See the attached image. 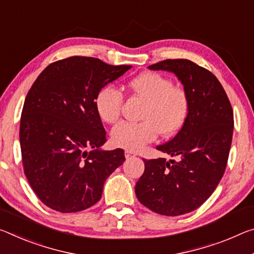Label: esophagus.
Listing matches in <instances>:
<instances>
[{"mask_svg": "<svg viewBox=\"0 0 254 254\" xmlns=\"http://www.w3.org/2000/svg\"><path fill=\"white\" fill-rule=\"evenodd\" d=\"M133 156H136L134 152H132V151H128V150H127L126 151V158H131V157H133Z\"/></svg>", "mask_w": 254, "mask_h": 254, "instance_id": "obj_1", "label": "esophagus"}]
</instances>
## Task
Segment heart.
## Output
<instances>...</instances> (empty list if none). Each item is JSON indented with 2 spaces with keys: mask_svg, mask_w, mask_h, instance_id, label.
<instances>
[{
  "mask_svg": "<svg viewBox=\"0 0 254 254\" xmlns=\"http://www.w3.org/2000/svg\"><path fill=\"white\" fill-rule=\"evenodd\" d=\"M133 94L147 102L142 122H122L112 131L115 146L138 150L154 141L158 132L171 135L178 132L188 118L190 110L188 94L180 87H174L172 80L157 72H143L128 81ZM123 106V94L113 86H105L95 98V108L106 123H115L120 119Z\"/></svg>",
  "mask_w": 254,
  "mask_h": 254,
  "instance_id": "heart-1",
  "label": "heart"
}]
</instances>
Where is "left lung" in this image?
I'll return each instance as SVG.
<instances>
[{"label": "left lung", "mask_w": 254, "mask_h": 254, "mask_svg": "<svg viewBox=\"0 0 254 254\" xmlns=\"http://www.w3.org/2000/svg\"><path fill=\"white\" fill-rule=\"evenodd\" d=\"M148 67L178 76L190 110L174 138L157 146L179 160L143 159L144 172L135 184V194L157 214L184 215L199 208L223 178L234 128L233 110L218 79L192 61L165 60Z\"/></svg>", "instance_id": "8db88e82"}]
</instances>
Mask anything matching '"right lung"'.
Listing matches in <instances>:
<instances>
[{"mask_svg": "<svg viewBox=\"0 0 254 254\" xmlns=\"http://www.w3.org/2000/svg\"><path fill=\"white\" fill-rule=\"evenodd\" d=\"M130 67L71 56L50 64L28 91L19 132L23 171L39 200L53 210L94 206L108 176L126 160L123 149H100L106 132L95 98Z\"/></svg>", "mask_w": 254, "mask_h": 254, "instance_id": "obj_1", "label": "right lung"}]
</instances>
